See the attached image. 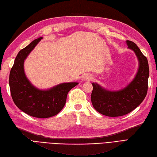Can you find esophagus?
Wrapping results in <instances>:
<instances>
[{"mask_svg": "<svg viewBox=\"0 0 157 157\" xmlns=\"http://www.w3.org/2000/svg\"><path fill=\"white\" fill-rule=\"evenodd\" d=\"M93 78L92 75H90V74H86L85 75H84L83 76V79L85 80V81H87V80H90Z\"/></svg>", "mask_w": 157, "mask_h": 157, "instance_id": "1", "label": "esophagus"}]
</instances>
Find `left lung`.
Here are the masks:
<instances>
[{
	"mask_svg": "<svg viewBox=\"0 0 157 157\" xmlns=\"http://www.w3.org/2000/svg\"><path fill=\"white\" fill-rule=\"evenodd\" d=\"M128 48L133 50L139 62L135 78L124 89L110 91L93 82L91 102L99 113L109 117L122 116L136 109L143 101L148 90L149 67L147 58L133 41H126Z\"/></svg>",
	"mask_w": 157,
	"mask_h": 157,
	"instance_id": "left-lung-1",
	"label": "left lung"
}]
</instances>
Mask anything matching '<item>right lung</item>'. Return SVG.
I'll use <instances>...</instances> for the list:
<instances>
[{
    "label": "right lung",
    "instance_id": "add662e5",
    "mask_svg": "<svg viewBox=\"0 0 157 157\" xmlns=\"http://www.w3.org/2000/svg\"><path fill=\"white\" fill-rule=\"evenodd\" d=\"M42 39L39 37L20 50L9 75V86L12 99L23 112L37 118H48L57 115L64 107L68 93L78 82L62 83L48 90H40L27 78L24 60Z\"/></svg>",
    "mask_w": 157,
    "mask_h": 157
}]
</instances>
